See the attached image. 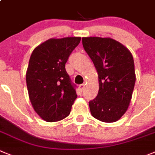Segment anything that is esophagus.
I'll return each mask as SVG.
<instances>
[{
  "instance_id": "esophagus-1",
  "label": "esophagus",
  "mask_w": 155,
  "mask_h": 155,
  "mask_svg": "<svg viewBox=\"0 0 155 155\" xmlns=\"http://www.w3.org/2000/svg\"><path fill=\"white\" fill-rule=\"evenodd\" d=\"M79 87H80V91H83L84 90V87H85V84H80V85L79 86Z\"/></svg>"
}]
</instances>
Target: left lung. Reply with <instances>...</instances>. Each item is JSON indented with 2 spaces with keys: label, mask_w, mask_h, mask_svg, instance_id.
Here are the masks:
<instances>
[{
  "label": "left lung",
  "mask_w": 155,
  "mask_h": 155,
  "mask_svg": "<svg viewBox=\"0 0 155 155\" xmlns=\"http://www.w3.org/2000/svg\"><path fill=\"white\" fill-rule=\"evenodd\" d=\"M83 45L98 75L99 89L89 102L91 114L100 121H117L128 110L136 83L132 53L109 37H84Z\"/></svg>",
  "instance_id": "8db88e82"
}]
</instances>
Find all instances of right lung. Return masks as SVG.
<instances>
[{"instance_id":"1","label":"right lung","mask_w":155,"mask_h":155,"mask_svg":"<svg viewBox=\"0 0 155 155\" xmlns=\"http://www.w3.org/2000/svg\"><path fill=\"white\" fill-rule=\"evenodd\" d=\"M80 40V37L52 38L31 53L26 73L27 91L34 110L45 121L67 117L77 97L65 64Z\"/></svg>"}]
</instances>
